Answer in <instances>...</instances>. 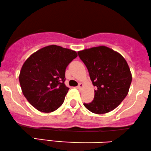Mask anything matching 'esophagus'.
<instances>
[{"label": "esophagus", "instance_id": "1", "mask_svg": "<svg viewBox=\"0 0 151 151\" xmlns=\"http://www.w3.org/2000/svg\"><path fill=\"white\" fill-rule=\"evenodd\" d=\"M83 83H79L78 86V87H77V88L78 89H81V88H83Z\"/></svg>", "mask_w": 151, "mask_h": 151}]
</instances>
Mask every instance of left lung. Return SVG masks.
<instances>
[{
    "label": "left lung",
    "mask_w": 151,
    "mask_h": 151,
    "mask_svg": "<svg viewBox=\"0 0 151 151\" xmlns=\"http://www.w3.org/2000/svg\"><path fill=\"white\" fill-rule=\"evenodd\" d=\"M86 65L95 90L94 100L84 103L95 114H105L117 107L129 93L132 81L124 58L110 48L100 46L78 52Z\"/></svg>",
    "instance_id": "left-lung-1"
}]
</instances>
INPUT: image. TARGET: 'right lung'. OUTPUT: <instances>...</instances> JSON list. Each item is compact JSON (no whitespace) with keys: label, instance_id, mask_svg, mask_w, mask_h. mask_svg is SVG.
Instances as JSON below:
<instances>
[{"label":"right lung","instance_id":"add662e5","mask_svg":"<svg viewBox=\"0 0 151 151\" xmlns=\"http://www.w3.org/2000/svg\"><path fill=\"white\" fill-rule=\"evenodd\" d=\"M77 56L75 51L50 45L26 60L19 84L24 96L37 110L52 112L62 105L69 90L64 83L65 68Z\"/></svg>","mask_w":151,"mask_h":151}]
</instances>
